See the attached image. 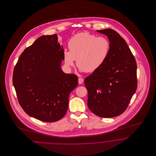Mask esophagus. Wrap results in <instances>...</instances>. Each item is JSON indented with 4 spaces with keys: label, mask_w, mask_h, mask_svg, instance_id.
<instances>
[{
    "label": "esophagus",
    "mask_w": 156,
    "mask_h": 156,
    "mask_svg": "<svg viewBox=\"0 0 156 156\" xmlns=\"http://www.w3.org/2000/svg\"><path fill=\"white\" fill-rule=\"evenodd\" d=\"M83 78H78V83H79L80 84H82V83H83Z\"/></svg>",
    "instance_id": "1"
}]
</instances>
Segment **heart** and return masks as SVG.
I'll return each mask as SVG.
<instances>
[{"instance_id": "b5f03b06", "label": "heart", "mask_w": 156, "mask_h": 156, "mask_svg": "<svg viewBox=\"0 0 156 156\" xmlns=\"http://www.w3.org/2000/svg\"><path fill=\"white\" fill-rule=\"evenodd\" d=\"M69 51L64 52V62L67 67L76 66L81 71L92 73L102 67L108 58L111 43L105 37H97L87 32L80 33L68 42Z\"/></svg>"}]
</instances>
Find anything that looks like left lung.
Returning a JSON list of instances; mask_svg holds the SVG:
<instances>
[{
    "label": "left lung",
    "mask_w": 156,
    "mask_h": 156,
    "mask_svg": "<svg viewBox=\"0 0 156 156\" xmlns=\"http://www.w3.org/2000/svg\"><path fill=\"white\" fill-rule=\"evenodd\" d=\"M111 43L104 65L86 77L88 106L98 116L113 118L125 111L137 87L136 59L125 40L111 29L97 30Z\"/></svg>",
    "instance_id": "1"
}]
</instances>
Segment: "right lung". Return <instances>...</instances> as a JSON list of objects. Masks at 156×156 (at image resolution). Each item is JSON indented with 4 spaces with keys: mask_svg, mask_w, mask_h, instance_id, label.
<instances>
[{
    "mask_svg": "<svg viewBox=\"0 0 156 156\" xmlns=\"http://www.w3.org/2000/svg\"><path fill=\"white\" fill-rule=\"evenodd\" d=\"M64 49L57 34L37 38L20 56L13 74L19 103L29 116L54 122L66 115L69 95L78 85L76 75L61 68Z\"/></svg>",
    "mask_w": 156,
    "mask_h": 156,
    "instance_id": "add662e5",
    "label": "right lung"
}]
</instances>
